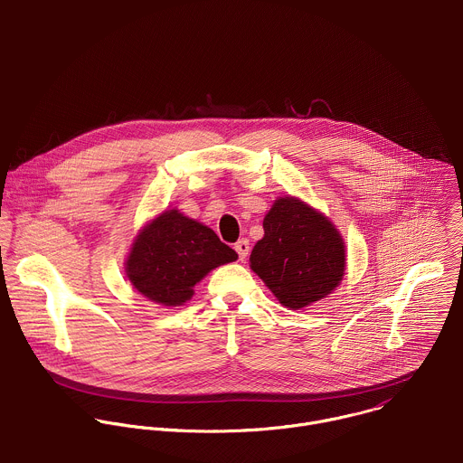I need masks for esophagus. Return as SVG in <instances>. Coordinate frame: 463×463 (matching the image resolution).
I'll return each mask as SVG.
<instances>
[{"label":"esophagus","instance_id":"obj_1","mask_svg":"<svg viewBox=\"0 0 463 463\" xmlns=\"http://www.w3.org/2000/svg\"><path fill=\"white\" fill-rule=\"evenodd\" d=\"M234 249H236V252H238V256H240V260L243 261L245 258H247V254H249V250H250V243H249V240L247 238H241V240H238L236 241V245H234Z\"/></svg>","mask_w":463,"mask_h":463}]
</instances>
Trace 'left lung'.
<instances>
[{
	"label": "left lung",
	"instance_id": "left-lung-1",
	"mask_svg": "<svg viewBox=\"0 0 463 463\" xmlns=\"http://www.w3.org/2000/svg\"><path fill=\"white\" fill-rule=\"evenodd\" d=\"M263 231L265 236L252 249L250 269L283 307H308L341 283L346 269L345 241L326 216L285 196L274 202Z\"/></svg>",
	"mask_w": 463,
	"mask_h": 463
}]
</instances>
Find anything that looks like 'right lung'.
<instances>
[{
    "instance_id": "obj_1",
    "label": "right lung",
    "mask_w": 463,
    "mask_h": 463,
    "mask_svg": "<svg viewBox=\"0 0 463 463\" xmlns=\"http://www.w3.org/2000/svg\"><path fill=\"white\" fill-rule=\"evenodd\" d=\"M236 260L238 254L213 229L171 209L140 231L126 274L149 301L178 307L193 298L194 285L213 269Z\"/></svg>"
}]
</instances>
